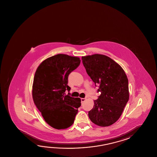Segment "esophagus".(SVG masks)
<instances>
[{"instance_id":"esophagus-1","label":"esophagus","mask_w":157,"mask_h":157,"mask_svg":"<svg viewBox=\"0 0 157 157\" xmlns=\"http://www.w3.org/2000/svg\"><path fill=\"white\" fill-rule=\"evenodd\" d=\"M85 99H86V98H81V102H83L84 101H85Z\"/></svg>"}]
</instances>
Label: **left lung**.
Wrapping results in <instances>:
<instances>
[{
	"instance_id": "8db88e82",
	"label": "left lung",
	"mask_w": 157,
	"mask_h": 157,
	"mask_svg": "<svg viewBox=\"0 0 157 157\" xmlns=\"http://www.w3.org/2000/svg\"><path fill=\"white\" fill-rule=\"evenodd\" d=\"M86 73L98 85V99L88 112L91 121L99 126H109L117 121L129 99L128 79L121 67L106 55L82 56Z\"/></svg>"
}]
</instances>
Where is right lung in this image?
<instances>
[{"label": "right lung", "mask_w": 157, "mask_h": 157, "mask_svg": "<svg viewBox=\"0 0 157 157\" xmlns=\"http://www.w3.org/2000/svg\"><path fill=\"white\" fill-rule=\"evenodd\" d=\"M79 58L58 54L42 61L36 71L32 86V97L45 121L56 129L73 125L80 98L65 95L70 91L68 76L80 65ZM70 93H68V94Z\"/></svg>", "instance_id": "add662e5"}]
</instances>
